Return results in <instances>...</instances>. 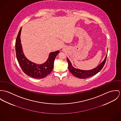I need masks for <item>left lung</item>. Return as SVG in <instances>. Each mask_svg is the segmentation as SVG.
<instances>
[{
    "label": "left lung",
    "instance_id": "1",
    "mask_svg": "<svg viewBox=\"0 0 121 121\" xmlns=\"http://www.w3.org/2000/svg\"><path fill=\"white\" fill-rule=\"evenodd\" d=\"M107 56V55H106L104 61L99 65H98L97 67L94 68L92 69L89 70H83L74 68L72 66V65L69 60V59L67 58V62L68 63L69 70L72 75H73L74 76L78 78L82 79H85L90 78L96 74L103 69L106 62Z\"/></svg>",
    "mask_w": 121,
    "mask_h": 121
}]
</instances>
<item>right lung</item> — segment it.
Segmentation results:
<instances>
[{
  "label": "right lung",
  "mask_w": 121,
  "mask_h": 121,
  "mask_svg": "<svg viewBox=\"0 0 121 121\" xmlns=\"http://www.w3.org/2000/svg\"><path fill=\"white\" fill-rule=\"evenodd\" d=\"M21 29L22 27L18 32L15 43L16 57L20 66L25 74L31 78L41 79L46 77L52 71L54 60L59 52H51L47 61L41 65H38L30 61L25 57L23 52L20 38Z\"/></svg>",
  "instance_id": "1"
}]
</instances>
